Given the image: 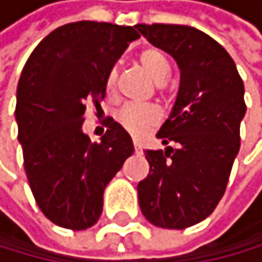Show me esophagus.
Returning a JSON list of instances; mask_svg holds the SVG:
<instances>
[{
  "instance_id": "34e87169",
  "label": "esophagus",
  "mask_w": 262,
  "mask_h": 262,
  "mask_svg": "<svg viewBox=\"0 0 262 262\" xmlns=\"http://www.w3.org/2000/svg\"><path fill=\"white\" fill-rule=\"evenodd\" d=\"M134 152H141V146L138 141H134Z\"/></svg>"
}]
</instances>
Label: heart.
I'll return each mask as SVG.
<instances>
[{
    "label": "heart",
    "instance_id": "b5f03b06",
    "mask_svg": "<svg viewBox=\"0 0 262 262\" xmlns=\"http://www.w3.org/2000/svg\"><path fill=\"white\" fill-rule=\"evenodd\" d=\"M139 63L146 70V74L152 78V82L162 83L169 77V62L165 55L156 47L144 49L139 54ZM116 70L110 72L106 78V90L110 93L115 92L116 88ZM161 116L159 111L154 106H136V105H126L116 115V121L124 131H128L131 136H144L147 131H151L154 126L159 123Z\"/></svg>",
    "mask_w": 262,
    "mask_h": 262
}]
</instances>
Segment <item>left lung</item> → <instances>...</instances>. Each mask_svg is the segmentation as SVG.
Returning a JSON list of instances; mask_svg holds the SVG:
<instances>
[{"mask_svg":"<svg viewBox=\"0 0 262 262\" xmlns=\"http://www.w3.org/2000/svg\"><path fill=\"white\" fill-rule=\"evenodd\" d=\"M136 29L180 70L174 108L157 133L165 149L144 152L151 169L138 184L139 207L152 225L184 230L205 220L226 190L246 113L245 85L230 54L208 34L177 24Z\"/></svg>","mask_w":262,"mask_h":262,"instance_id":"1","label":"left lung"}]
</instances>
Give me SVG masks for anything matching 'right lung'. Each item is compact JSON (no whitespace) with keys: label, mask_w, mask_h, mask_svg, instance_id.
Masks as SVG:
<instances>
[{"label":"right lung","mask_w":262,"mask_h":262,"mask_svg":"<svg viewBox=\"0 0 262 262\" xmlns=\"http://www.w3.org/2000/svg\"><path fill=\"white\" fill-rule=\"evenodd\" d=\"M134 28L60 26L34 49L19 78L16 121L26 176L40 211L62 228L78 231L98 222L103 192L134 152L131 136L111 118L100 142L82 131L86 106L98 111L111 69L139 39Z\"/></svg>","instance_id":"obj_1"}]
</instances>
